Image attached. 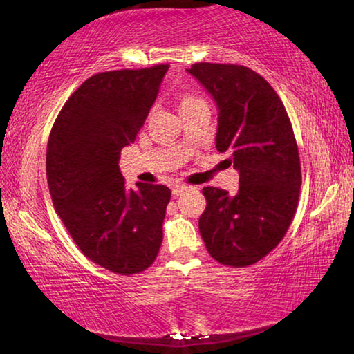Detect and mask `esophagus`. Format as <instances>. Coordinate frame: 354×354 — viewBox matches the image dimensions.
I'll use <instances>...</instances> for the list:
<instances>
[{
	"instance_id": "1",
	"label": "esophagus",
	"mask_w": 354,
	"mask_h": 354,
	"mask_svg": "<svg viewBox=\"0 0 354 354\" xmlns=\"http://www.w3.org/2000/svg\"><path fill=\"white\" fill-rule=\"evenodd\" d=\"M192 187L190 185H184V184H178V185H175V187L171 189V194H173V196H178V195H183L184 192H187V190H190Z\"/></svg>"
}]
</instances>
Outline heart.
Masks as SVG:
<instances>
[{
  "mask_svg": "<svg viewBox=\"0 0 354 354\" xmlns=\"http://www.w3.org/2000/svg\"><path fill=\"white\" fill-rule=\"evenodd\" d=\"M203 103L201 100L195 98V97H190V95H185V97L181 100V103H179V109H184V107H189V106H194V104H200Z\"/></svg>",
  "mask_w": 354,
  "mask_h": 354,
  "instance_id": "heart-1",
  "label": "heart"
}]
</instances>
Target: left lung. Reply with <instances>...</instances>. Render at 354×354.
<instances>
[{"label": "left lung", "mask_w": 354, "mask_h": 354, "mask_svg": "<svg viewBox=\"0 0 354 354\" xmlns=\"http://www.w3.org/2000/svg\"><path fill=\"white\" fill-rule=\"evenodd\" d=\"M187 73L217 104L215 148L239 171L236 195L203 189L200 234L215 261L247 267L283 241L297 211L301 167L290 120L270 84L248 67L200 62Z\"/></svg>", "instance_id": "obj_1"}]
</instances>
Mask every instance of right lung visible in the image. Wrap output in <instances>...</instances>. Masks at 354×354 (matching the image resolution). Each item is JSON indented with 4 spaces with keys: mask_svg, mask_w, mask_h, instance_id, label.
Instances as JSON below:
<instances>
[{
    "mask_svg": "<svg viewBox=\"0 0 354 354\" xmlns=\"http://www.w3.org/2000/svg\"><path fill=\"white\" fill-rule=\"evenodd\" d=\"M169 67L88 77L64 104L48 140L46 179L57 215L84 256L118 274L145 270L162 243L170 189L143 183L128 189L118 160L145 123Z\"/></svg>",
    "mask_w": 354,
    "mask_h": 354,
    "instance_id": "obj_1",
    "label": "right lung"
}]
</instances>
